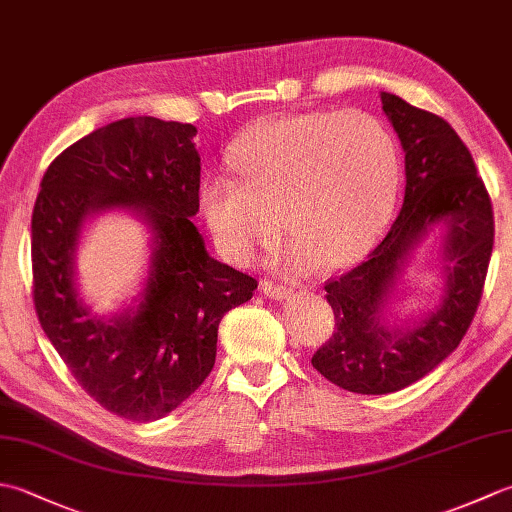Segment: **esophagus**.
I'll return each instance as SVG.
<instances>
[{
  "mask_svg": "<svg viewBox=\"0 0 512 512\" xmlns=\"http://www.w3.org/2000/svg\"><path fill=\"white\" fill-rule=\"evenodd\" d=\"M259 290H262V295L268 297V299H275V301H281V299H288L290 297V288L281 286V284H275V281H268L264 279L262 284H259Z\"/></svg>",
  "mask_w": 512,
  "mask_h": 512,
  "instance_id": "34e87169",
  "label": "esophagus"
}]
</instances>
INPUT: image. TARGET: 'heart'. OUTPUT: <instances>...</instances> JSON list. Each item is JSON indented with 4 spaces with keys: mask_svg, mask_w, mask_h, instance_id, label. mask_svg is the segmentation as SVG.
<instances>
[{
    "mask_svg": "<svg viewBox=\"0 0 512 512\" xmlns=\"http://www.w3.org/2000/svg\"><path fill=\"white\" fill-rule=\"evenodd\" d=\"M231 173L200 184V204L217 244L246 264L279 237L292 239L286 262H352L385 222L398 182L389 129L365 112H310L266 118L237 136Z\"/></svg>",
    "mask_w": 512,
    "mask_h": 512,
    "instance_id": "heart-1",
    "label": "heart"
}]
</instances>
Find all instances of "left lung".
<instances>
[{"label":"left lung","instance_id":"8db88e82","mask_svg":"<svg viewBox=\"0 0 512 512\" xmlns=\"http://www.w3.org/2000/svg\"><path fill=\"white\" fill-rule=\"evenodd\" d=\"M383 112L405 151V200L387 235L341 279L325 286L332 339L312 367L354 394H394L438 367L469 330L493 253V209L471 151L444 118L380 92ZM441 239V299L400 320L395 292L417 246Z\"/></svg>","mask_w":512,"mask_h":512}]
</instances>
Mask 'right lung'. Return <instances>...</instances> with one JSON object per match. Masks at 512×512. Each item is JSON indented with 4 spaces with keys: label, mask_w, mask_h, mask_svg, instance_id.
<instances>
[{
    "label": "right lung",
    "mask_w": 512,
    "mask_h": 512,
    "mask_svg": "<svg viewBox=\"0 0 512 512\" xmlns=\"http://www.w3.org/2000/svg\"><path fill=\"white\" fill-rule=\"evenodd\" d=\"M189 123L123 118L50 162L32 211V279L43 332L85 394L116 416L151 422L182 405L211 374L217 325L257 281L206 253L200 156ZM123 210L150 231L139 297L114 315L82 301L75 250L94 216Z\"/></svg>",
    "instance_id": "right-lung-1"
}]
</instances>
